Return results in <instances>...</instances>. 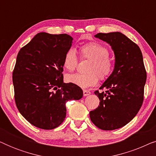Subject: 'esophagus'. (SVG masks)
Segmentation results:
<instances>
[{
	"instance_id": "1",
	"label": "esophagus",
	"mask_w": 156,
	"mask_h": 156,
	"mask_svg": "<svg viewBox=\"0 0 156 156\" xmlns=\"http://www.w3.org/2000/svg\"><path fill=\"white\" fill-rule=\"evenodd\" d=\"M91 92L88 90H83V94H84V97H87V96H89Z\"/></svg>"
}]
</instances>
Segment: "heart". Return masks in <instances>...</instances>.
<instances>
[{"mask_svg": "<svg viewBox=\"0 0 156 156\" xmlns=\"http://www.w3.org/2000/svg\"><path fill=\"white\" fill-rule=\"evenodd\" d=\"M80 53L83 58L90 59L84 74H70L66 76L67 82L81 88L86 89L94 86L99 81L105 80L112 74L114 63L108 57V50L103 44L91 42L80 47ZM77 65V57L74 49L66 52L63 58V66L68 71H73Z\"/></svg>", "mask_w": 156, "mask_h": 156, "instance_id": "heart-1", "label": "heart"}]
</instances>
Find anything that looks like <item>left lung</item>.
<instances>
[{"mask_svg":"<svg viewBox=\"0 0 156 156\" xmlns=\"http://www.w3.org/2000/svg\"><path fill=\"white\" fill-rule=\"evenodd\" d=\"M95 37L112 47L114 69L94 94L100 105L89 112L91 121L99 129L112 131L129 123L141 107L146 82L142 52L137 44L120 32L98 33Z\"/></svg>","mask_w":156,"mask_h":156,"instance_id":"left-lung-1","label":"left lung"}]
</instances>
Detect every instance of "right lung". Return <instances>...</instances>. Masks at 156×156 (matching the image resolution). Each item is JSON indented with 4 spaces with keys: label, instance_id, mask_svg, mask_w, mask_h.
<instances>
[{
    "label": "right lung",
    "instance_id": "right-lung-1",
    "mask_svg": "<svg viewBox=\"0 0 156 156\" xmlns=\"http://www.w3.org/2000/svg\"><path fill=\"white\" fill-rule=\"evenodd\" d=\"M72 40L67 34L40 33L17 56L12 72L17 108L40 129L58 127L66 117L67 101L83 97L80 87L63 82V58Z\"/></svg>",
    "mask_w": 156,
    "mask_h": 156
}]
</instances>
